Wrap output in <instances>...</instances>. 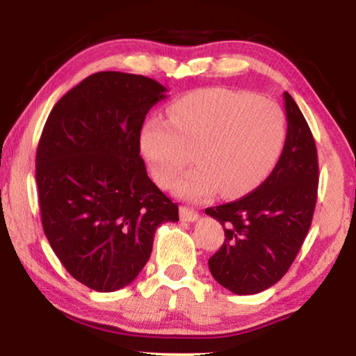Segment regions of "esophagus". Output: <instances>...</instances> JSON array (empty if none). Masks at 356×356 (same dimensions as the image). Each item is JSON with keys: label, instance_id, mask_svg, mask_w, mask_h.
Here are the masks:
<instances>
[{"label": "esophagus", "instance_id": "esophagus-1", "mask_svg": "<svg viewBox=\"0 0 356 356\" xmlns=\"http://www.w3.org/2000/svg\"><path fill=\"white\" fill-rule=\"evenodd\" d=\"M179 216H181V220L184 222H196L199 218V213L194 209L186 206L179 207Z\"/></svg>", "mask_w": 356, "mask_h": 356}]
</instances>
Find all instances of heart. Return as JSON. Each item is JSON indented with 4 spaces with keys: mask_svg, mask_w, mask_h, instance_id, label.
<instances>
[{
    "mask_svg": "<svg viewBox=\"0 0 356 356\" xmlns=\"http://www.w3.org/2000/svg\"><path fill=\"white\" fill-rule=\"evenodd\" d=\"M285 131V115L274 102L211 87L173 102L168 120L150 116L140 129V150L163 188L189 163L193 150L196 165L173 184L178 196L201 201L222 188L223 196L235 197L269 177Z\"/></svg>",
    "mask_w": 356,
    "mask_h": 356,
    "instance_id": "obj_1",
    "label": "heart"
}]
</instances>
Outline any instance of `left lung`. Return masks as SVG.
I'll return each mask as SVG.
<instances>
[{"label":"left lung","mask_w":356,"mask_h":356,"mask_svg":"<svg viewBox=\"0 0 356 356\" xmlns=\"http://www.w3.org/2000/svg\"><path fill=\"white\" fill-rule=\"evenodd\" d=\"M284 100L286 138L272 173L248 196L206 209L225 230V241L209 259V269L236 295H254L277 284L313 220L319 181L316 143L289 92Z\"/></svg>","instance_id":"left-lung-1"}]
</instances>
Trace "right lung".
Instances as JSON below:
<instances>
[{
	"label": "right lung",
	"mask_w": 356,
	"mask_h": 356,
	"mask_svg": "<svg viewBox=\"0 0 356 356\" xmlns=\"http://www.w3.org/2000/svg\"><path fill=\"white\" fill-rule=\"evenodd\" d=\"M167 87L102 71L63 95L35 157L43 232L65 269L95 291L129 285L152 252L160 223L178 206L147 177L140 129Z\"/></svg>",
	"instance_id": "1"
}]
</instances>
